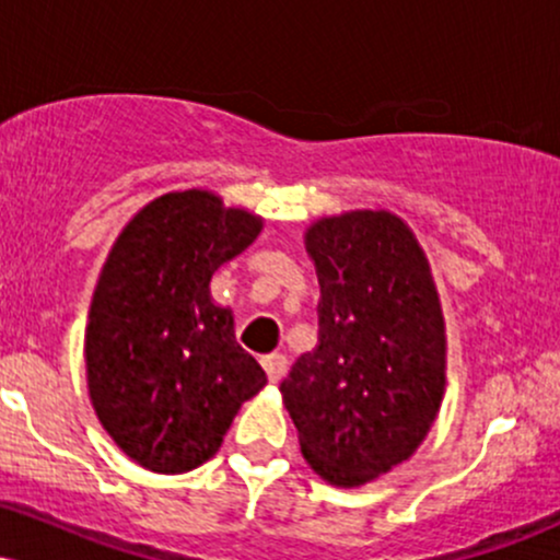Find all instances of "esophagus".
<instances>
[{
  "label": "esophagus",
  "instance_id": "esophagus-1",
  "mask_svg": "<svg viewBox=\"0 0 560 560\" xmlns=\"http://www.w3.org/2000/svg\"><path fill=\"white\" fill-rule=\"evenodd\" d=\"M260 363H262V369H266V374L271 382H281V378H284L287 365H289L284 352H271V355H262Z\"/></svg>",
  "mask_w": 560,
  "mask_h": 560
}]
</instances>
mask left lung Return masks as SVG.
Wrapping results in <instances>:
<instances>
[{
  "mask_svg": "<svg viewBox=\"0 0 560 560\" xmlns=\"http://www.w3.org/2000/svg\"><path fill=\"white\" fill-rule=\"evenodd\" d=\"M305 249L320 284L318 345L279 389L307 466L352 490L408 460L434 427L445 316L427 253L389 210L320 215Z\"/></svg>",
  "mask_w": 560,
  "mask_h": 560,
  "instance_id": "1",
  "label": "left lung"
}]
</instances>
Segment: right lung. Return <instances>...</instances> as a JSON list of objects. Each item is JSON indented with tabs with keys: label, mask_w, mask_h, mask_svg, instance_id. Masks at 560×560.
Instances as JSON below:
<instances>
[{
	"label": "right lung",
	"mask_w": 560,
	"mask_h": 560,
	"mask_svg": "<svg viewBox=\"0 0 560 560\" xmlns=\"http://www.w3.org/2000/svg\"><path fill=\"white\" fill-rule=\"evenodd\" d=\"M262 218L210 189L165 191L115 240L89 307L83 361L102 429L133 464L184 474L221 447L266 371L234 337L210 279Z\"/></svg>",
	"instance_id": "add662e5"
}]
</instances>
